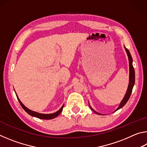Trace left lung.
Returning <instances> with one entry per match:
<instances>
[{"label":"left lung","instance_id":"8db88e82","mask_svg":"<svg viewBox=\"0 0 147 147\" xmlns=\"http://www.w3.org/2000/svg\"><path fill=\"white\" fill-rule=\"evenodd\" d=\"M124 49H125V51L126 52V53H127V55L128 57V60H129V70H130V74H129V84H128V89L127 91H126V93L125 94V95H124V98L123 100H122L121 102L119 104V106L118 107V108L116 109L115 111L118 110L121 108H123V107L125 105L126 103L127 102L128 99L130 98V96L131 95V91H132V89H133V87L134 86V84H135V71H134V67H133V65H132V58H131V54L130 53V52H129L128 50L125 47H124ZM90 106V105H89ZM91 109L93 110L94 113H96V114H98V115H100V113H98L96 112V111H94V109L91 108L90 106Z\"/></svg>","mask_w":147,"mask_h":147}]
</instances>
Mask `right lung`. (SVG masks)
<instances>
[{"label":"right lung","mask_w":147,"mask_h":147,"mask_svg":"<svg viewBox=\"0 0 147 147\" xmlns=\"http://www.w3.org/2000/svg\"><path fill=\"white\" fill-rule=\"evenodd\" d=\"M17 96V98L18 99V100L20 104H21V106L22 108L24 109V110L26 111L27 113H28L29 115H30L31 116H33L35 117H37V118H39V119H46V120H49V119H53L54 118L56 117L57 116H58L59 114L61 113L62 110H63V105L61 106V108L59 109L58 111H57L55 113H51V114H43V113H38V112H36V111H34L32 110H30V109L27 108L24 105V104L21 102V100H19V98L17 95L16 94Z\"/></svg>","instance_id":"add662e5"}]
</instances>
